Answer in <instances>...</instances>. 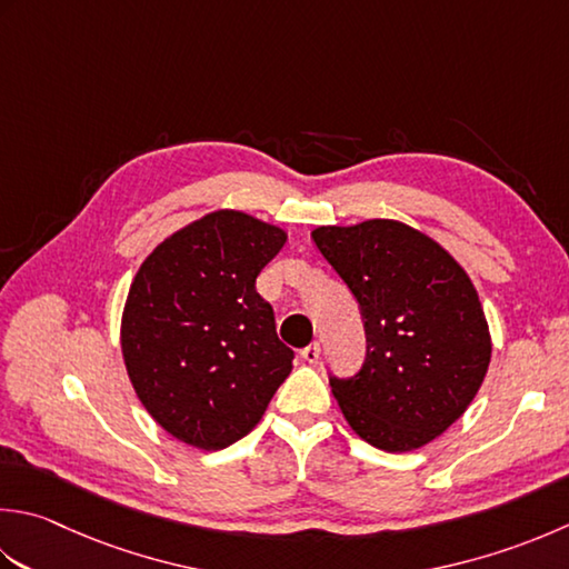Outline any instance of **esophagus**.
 I'll return each mask as SVG.
<instances>
[{"label": "esophagus", "instance_id": "esophagus-1", "mask_svg": "<svg viewBox=\"0 0 569 569\" xmlns=\"http://www.w3.org/2000/svg\"><path fill=\"white\" fill-rule=\"evenodd\" d=\"M300 358H303V360H306V362H310V365L318 362V358H320V342H318V340H316V342H310L308 348L300 350Z\"/></svg>", "mask_w": 569, "mask_h": 569}]
</instances>
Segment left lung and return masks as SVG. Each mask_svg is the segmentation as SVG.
Masks as SVG:
<instances>
[{"label": "left lung", "mask_w": 569, "mask_h": 569, "mask_svg": "<svg viewBox=\"0 0 569 569\" xmlns=\"http://www.w3.org/2000/svg\"><path fill=\"white\" fill-rule=\"evenodd\" d=\"M310 237L365 320L360 372H328L345 419L377 449L425 447L473 402L491 362L471 278L437 241L392 219Z\"/></svg>", "instance_id": "8db88e82"}]
</instances>
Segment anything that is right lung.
<instances>
[{
	"mask_svg": "<svg viewBox=\"0 0 569 569\" xmlns=\"http://www.w3.org/2000/svg\"><path fill=\"white\" fill-rule=\"evenodd\" d=\"M286 231L243 211H211L164 239L130 286L122 360L142 407L189 447L217 451L259 425L291 375L256 276Z\"/></svg>",
	"mask_w": 569,
	"mask_h": 569,
	"instance_id": "obj_1",
	"label": "right lung"
}]
</instances>
